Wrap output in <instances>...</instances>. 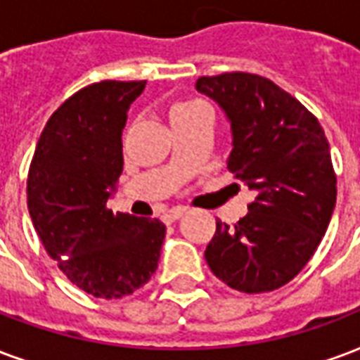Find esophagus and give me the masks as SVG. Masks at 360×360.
I'll use <instances>...</instances> for the list:
<instances>
[{
	"label": "esophagus",
	"instance_id": "esophagus-1",
	"mask_svg": "<svg viewBox=\"0 0 360 360\" xmlns=\"http://www.w3.org/2000/svg\"><path fill=\"white\" fill-rule=\"evenodd\" d=\"M183 214H185L183 207H173V210H169V212H166V214L162 215V221H164L166 225H172V223H175Z\"/></svg>",
	"mask_w": 360,
	"mask_h": 360
}]
</instances>
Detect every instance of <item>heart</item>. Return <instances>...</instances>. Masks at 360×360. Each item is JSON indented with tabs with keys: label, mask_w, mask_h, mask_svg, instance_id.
Masks as SVG:
<instances>
[{
	"label": "heart",
	"mask_w": 360,
	"mask_h": 360,
	"mask_svg": "<svg viewBox=\"0 0 360 360\" xmlns=\"http://www.w3.org/2000/svg\"><path fill=\"white\" fill-rule=\"evenodd\" d=\"M200 108H204V106L198 105V103H177V105H173L169 108V122L188 118V116H193Z\"/></svg>",
	"instance_id": "obj_1"
}]
</instances>
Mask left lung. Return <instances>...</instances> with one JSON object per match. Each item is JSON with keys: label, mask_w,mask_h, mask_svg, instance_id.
Segmentation results:
<instances>
[{"label": "left lung", "mask_w": 360, "mask_h": 360, "mask_svg": "<svg viewBox=\"0 0 360 360\" xmlns=\"http://www.w3.org/2000/svg\"><path fill=\"white\" fill-rule=\"evenodd\" d=\"M227 116V166L255 198L234 229L217 221L206 262L244 294L284 286L315 254L336 206V173L319 120L271 79L227 72L196 79Z\"/></svg>", "instance_id": "1"}]
</instances>
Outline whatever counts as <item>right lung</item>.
I'll list each match as a JSON object with an SVG mask.
<instances>
[{"label":"right lung","instance_id":"add662e5","mask_svg":"<svg viewBox=\"0 0 360 360\" xmlns=\"http://www.w3.org/2000/svg\"><path fill=\"white\" fill-rule=\"evenodd\" d=\"M146 82L87 85L53 112L32 158L26 198L39 240L66 278L118 300L150 281L166 225L106 207L118 185L127 110Z\"/></svg>","mask_w":360,"mask_h":360}]
</instances>
